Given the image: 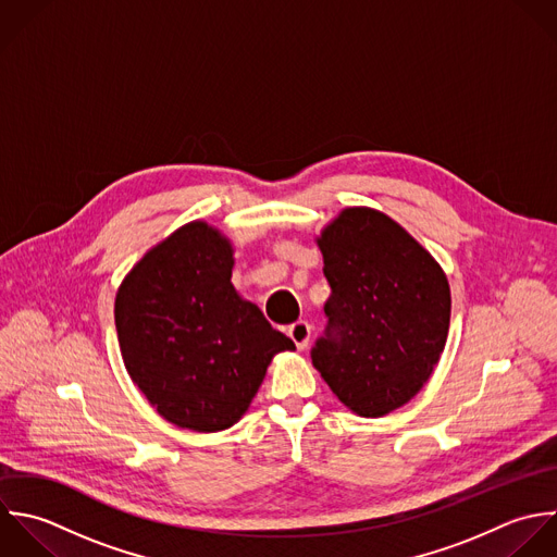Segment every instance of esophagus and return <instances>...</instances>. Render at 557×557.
Here are the masks:
<instances>
[{"label": "esophagus", "instance_id": "34e87169", "mask_svg": "<svg viewBox=\"0 0 557 557\" xmlns=\"http://www.w3.org/2000/svg\"><path fill=\"white\" fill-rule=\"evenodd\" d=\"M310 334H312V330H310V323H308V321H297V323H293V325L288 327V336H290V341L297 345V349H306V347H308Z\"/></svg>", "mask_w": 557, "mask_h": 557}]
</instances>
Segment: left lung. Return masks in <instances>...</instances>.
<instances>
[{
    "instance_id": "1",
    "label": "left lung",
    "mask_w": 557,
    "mask_h": 557,
    "mask_svg": "<svg viewBox=\"0 0 557 557\" xmlns=\"http://www.w3.org/2000/svg\"><path fill=\"white\" fill-rule=\"evenodd\" d=\"M332 288L310 356L360 417H384L430 380L447 343L451 293L438 262L393 219L347 208L319 238Z\"/></svg>"
}]
</instances>
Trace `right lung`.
<instances>
[{
    "label": "right lung",
    "mask_w": 557,
    "mask_h": 557,
    "mask_svg": "<svg viewBox=\"0 0 557 557\" xmlns=\"http://www.w3.org/2000/svg\"><path fill=\"white\" fill-rule=\"evenodd\" d=\"M232 247L206 223L156 245L114 301L121 356L132 382L173 425L232 428L256 397L275 354L295 349L232 286Z\"/></svg>",
    "instance_id": "obj_1"
}]
</instances>
